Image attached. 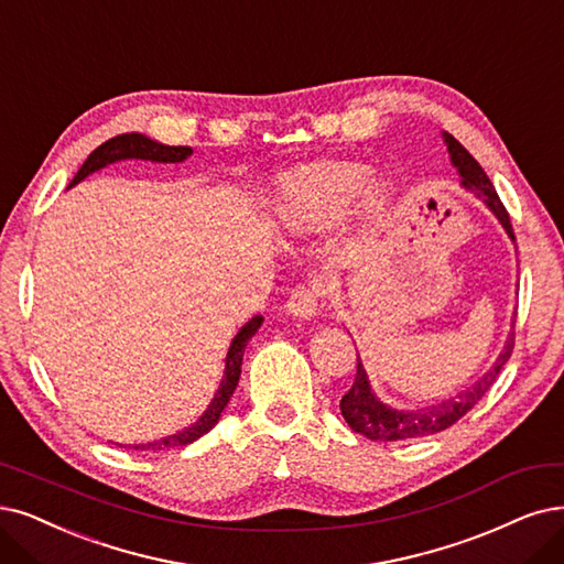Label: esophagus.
Here are the masks:
<instances>
[{"label":"esophagus","instance_id":"34e87169","mask_svg":"<svg viewBox=\"0 0 564 564\" xmlns=\"http://www.w3.org/2000/svg\"><path fill=\"white\" fill-rule=\"evenodd\" d=\"M318 308H321L318 293H316V288H311V285L295 288L293 295H290V300L285 304V311L290 316H297L304 321L314 318L318 314Z\"/></svg>","mask_w":564,"mask_h":564}]
</instances>
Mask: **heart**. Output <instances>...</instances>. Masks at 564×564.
<instances>
[{
	"label": "heart",
	"mask_w": 564,
	"mask_h": 564,
	"mask_svg": "<svg viewBox=\"0 0 564 564\" xmlns=\"http://www.w3.org/2000/svg\"><path fill=\"white\" fill-rule=\"evenodd\" d=\"M390 185L371 178L358 160H311L281 172L274 181V218L288 237L321 235L339 225L352 204L369 223H379L390 206Z\"/></svg>",
	"instance_id": "b5f03b06"
}]
</instances>
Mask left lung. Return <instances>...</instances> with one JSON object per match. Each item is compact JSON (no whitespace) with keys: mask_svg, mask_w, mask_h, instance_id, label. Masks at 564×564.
Segmentation results:
<instances>
[{"mask_svg":"<svg viewBox=\"0 0 564 564\" xmlns=\"http://www.w3.org/2000/svg\"><path fill=\"white\" fill-rule=\"evenodd\" d=\"M442 137H444V143H446L448 155H451V164L457 170V176H460V185L465 187V191L474 193V197H478L490 208V214L499 220V225L505 227V232L509 235V239L516 241L507 208H505L502 202H499L490 178L481 170V164H478L469 155V151L453 134L444 132ZM513 327H516V314L511 316V332H509V337L505 341V350L499 352L497 360L492 362V367L474 386L460 390L448 400H442V402L423 406V409H413V411L394 409V406L381 402L377 398V392L371 390L365 365L358 356L356 381H352V388L344 394L341 402H339L344 421L348 423L350 430H356L358 434L367 436V440H371V442L415 440V436L436 434V432H442V430L455 425L490 390V386L499 377V371H502V367L511 358Z\"/></svg>","mask_w":564,"mask_h":564,"instance_id":"1","label":"left lung"}]
</instances>
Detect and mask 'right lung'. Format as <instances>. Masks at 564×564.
<instances>
[{"mask_svg":"<svg viewBox=\"0 0 564 564\" xmlns=\"http://www.w3.org/2000/svg\"><path fill=\"white\" fill-rule=\"evenodd\" d=\"M191 155H193L191 145H166V143H160V141L145 137V134H139V132H124V134H118L109 141H104L101 145H97V149L88 155V160L83 162L80 170L76 172L69 187H74L83 178H88L90 174L104 170V166H109L113 162H120V160H145V162H162V164L174 162L176 164V162L187 160ZM262 321H264L262 316H253L235 335L232 344H229V348H227L225 371H223V379H220V386L214 394V400L193 425L178 430L176 434L162 436V440H155V442H149V444H134L130 448L153 451V453L155 451H170V448H183L187 444L197 442L199 436H204L208 430H214V425L220 421L223 409L227 406L229 398H232L235 390H237V383H239V377H241L243 350H246L250 337H253L256 332L260 329Z\"/></svg>","mask_w":564,"mask_h":564,"instance_id":"obj_1","label":"right lung"}]
</instances>
